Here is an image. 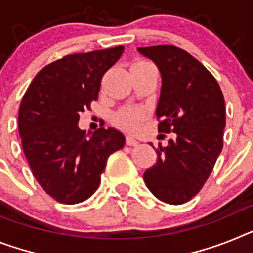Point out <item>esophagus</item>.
Returning <instances> with one entry per match:
<instances>
[{"label":"esophagus","mask_w":253,"mask_h":253,"mask_svg":"<svg viewBox=\"0 0 253 253\" xmlns=\"http://www.w3.org/2000/svg\"><path fill=\"white\" fill-rule=\"evenodd\" d=\"M126 144L128 146H136V145H139V141H137L135 137H132L128 135V136H126Z\"/></svg>","instance_id":"1"}]
</instances>
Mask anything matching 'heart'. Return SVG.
Returning <instances> with one entry per match:
<instances>
[{
  "label": "heart",
  "instance_id": "1",
  "mask_svg": "<svg viewBox=\"0 0 253 253\" xmlns=\"http://www.w3.org/2000/svg\"><path fill=\"white\" fill-rule=\"evenodd\" d=\"M133 64H150V63L145 60H136ZM144 117H145L144 110L137 109V108H123L116 113L114 122L125 130L135 131L141 126Z\"/></svg>",
  "mask_w": 253,
  "mask_h": 253
}]
</instances>
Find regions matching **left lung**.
<instances>
[{"mask_svg":"<svg viewBox=\"0 0 253 253\" xmlns=\"http://www.w3.org/2000/svg\"><path fill=\"white\" fill-rule=\"evenodd\" d=\"M137 50L162 76L156 110L159 137L175 133L169 145L154 148L158 159L144 172V181L159 201L182 205L203 188L221 153L224 95L216 78L185 50L169 44Z\"/></svg>","mask_w":253,"mask_h":253,"instance_id":"obj_1","label":"left lung"}]
</instances>
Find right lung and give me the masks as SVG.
Listing matches in <instances>:
<instances>
[{
    "label": "right lung",
    "instance_id": "add662e5",
    "mask_svg": "<svg viewBox=\"0 0 253 253\" xmlns=\"http://www.w3.org/2000/svg\"><path fill=\"white\" fill-rule=\"evenodd\" d=\"M125 47L72 54L36 74L19 107V135L32 173L51 198L64 205L86 201L100 185L112 153L125 136L100 127L87 139L80 114L97 100L101 78Z\"/></svg>",
    "mask_w": 253,
    "mask_h": 253
}]
</instances>
